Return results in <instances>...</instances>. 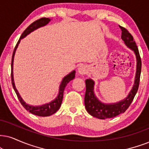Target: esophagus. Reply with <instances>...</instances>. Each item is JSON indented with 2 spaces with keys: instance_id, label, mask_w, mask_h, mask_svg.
Here are the masks:
<instances>
[{
  "instance_id": "1",
  "label": "esophagus",
  "mask_w": 149,
  "mask_h": 149,
  "mask_svg": "<svg viewBox=\"0 0 149 149\" xmlns=\"http://www.w3.org/2000/svg\"><path fill=\"white\" fill-rule=\"evenodd\" d=\"M78 72L79 74L80 75H84L87 72V68H86V66L84 65H81L79 67V68L78 69Z\"/></svg>"
}]
</instances>
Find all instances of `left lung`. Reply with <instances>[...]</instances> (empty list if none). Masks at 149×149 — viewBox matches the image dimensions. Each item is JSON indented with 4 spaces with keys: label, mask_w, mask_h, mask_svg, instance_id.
Masks as SVG:
<instances>
[{
    "label": "left lung",
    "mask_w": 149,
    "mask_h": 149,
    "mask_svg": "<svg viewBox=\"0 0 149 149\" xmlns=\"http://www.w3.org/2000/svg\"><path fill=\"white\" fill-rule=\"evenodd\" d=\"M120 29L122 30L121 38L122 40L128 48L134 52L136 58V72H135L134 84L127 97L118 102L107 104L101 102L95 95L94 92L95 82L91 78L86 79L85 80L86 93L84 96V104H85L86 110L91 116L98 119L104 120L112 118L125 113L132 102L139 87L142 62H141L138 49L131 33L125 28L120 27Z\"/></svg>",
    "instance_id": "obj_1"
}]
</instances>
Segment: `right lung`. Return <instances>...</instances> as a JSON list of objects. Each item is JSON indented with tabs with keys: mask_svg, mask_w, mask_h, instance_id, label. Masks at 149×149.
<instances>
[{
	"mask_svg": "<svg viewBox=\"0 0 149 149\" xmlns=\"http://www.w3.org/2000/svg\"><path fill=\"white\" fill-rule=\"evenodd\" d=\"M51 21V19L49 18H40V19L36 20L35 22H33V23H31L30 25L28 27L27 29H26L23 31V33H22L21 36H20L19 40L18 41L17 44L16 45V47H15L14 50V53H13L12 55V83L13 88H14L15 92H16L17 96H18V98L21 104L23 106V107L26 110L28 111L31 113L33 115H36V116H41V117H47L52 116L54 113L57 111L58 109H60V107L61 106L62 101H63V93L64 91H65V88L67 86V84L70 82L71 80H72L73 78H75V73H76V71L73 70L71 71V73H69V74H67V76H65L63 78V80L61 81V83L59 86V91H58V94L57 97H56L55 99L53 100L52 101H51L50 102L46 103V104L39 105V106H33V105H30L29 104H27L23 100V99L22 98V97L20 96V93H18V90L16 88V86H15L14 83V73H13V68H14V56L15 53H16V51L18 48V45L20 42V40H22V38H24V37L27 36V35H29V33L33 32V31L38 29V28H40L42 27H44V26L47 25L49 22Z\"/></svg>",
	"mask_w": 149,
	"mask_h": 149,
	"instance_id": "obj_1",
	"label": "right lung"
}]
</instances>
